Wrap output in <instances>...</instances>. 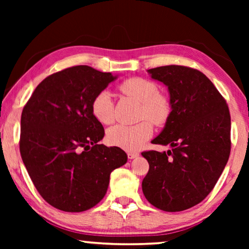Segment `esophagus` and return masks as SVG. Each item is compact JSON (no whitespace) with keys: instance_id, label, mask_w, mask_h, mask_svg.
<instances>
[{"instance_id":"34e87169","label":"esophagus","mask_w":249,"mask_h":249,"mask_svg":"<svg viewBox=\"0 0 249 249\" xmlns=\"http://www.w3.org/2000/svg\"><path fill=\"white\" fill-rule=\"evenodd\" d=\"M138 156H140V154H138V153H127L128 159H134V158L138 157Z\"/></svg>"}]
</instances>
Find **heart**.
<instances>
[{
  "label": "heart",
  "mask_w": 249,
  "mask_h": 249,
  "mask_svg": "<svg viewBox=\"0 0 249 249\" xmlns=\"http://www.w3.org/2000/svg\"><path fill=\"white\" fill-rule=\"evenodd\" d=\"M120 90L142 103L141 119H147L156 125H161L170 115V104L165 96L159 94L157 84L144 78H130L121 83ZM94 119L101 124H111L114 120L112 95L104 90L94 96L91 104ZM153 135V126L148 121L136 125L117 124L107 130V141L111 145L125 150H137Z\"/></svg>",
  "instance_id": "obj_1"
}]
</instances>
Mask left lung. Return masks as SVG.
I'll use <instances>...</instances> for the list:
<instances>
[{"label":"left lung","instance_id":"left-lung-1","mask_svg":"<svg viewBox=\"0 0 249 249\" xmlns=\"http://www.w3.org/2000/svg\"><path fill=\"white\" fill-rule=\"evenodd\" d=\"M169 92L170 115L153 144L171 150L142 153L149 163L144 196L157 209L179 212L212 191L231 151V116L226 101L199 70L183 66L149 69Z\"/></svg>","mask_w":249,"mask_h":249}]
</instances>
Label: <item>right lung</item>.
I'll return each instance as SVG.
<instances>
[{"label":"right lung","mask_w":249,"mask_h":249,"mask_svg":"<svg viewBox=\"0 0 249 249\" xmlns=\"http://www.w3.org/2000/svg\"><path fill=\"white\" fill-rule=\"evenodd\" d=\"M119 77L75 66L43 80L20 117L19 150L39 195L53 208L82 212L107 191L111 172L125 165L120 147L99 144L104 128L94 119V96Z\"/></svg>","instance_id":"right-lung-1"}]
</instances>
